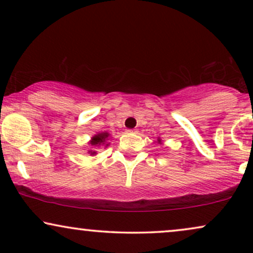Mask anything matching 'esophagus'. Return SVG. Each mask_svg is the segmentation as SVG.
Wrapping results in <instances>:
<instances>
[{
    "label": "esophagus",
    "instance_id": "34e87169",
    "mask_svg": "<svg viewBox=\"0 0 253 253\" xmlns=\"http://www.w3.org/2000/svg\"><path fill=\"white\" fill-rule=\"evenodd\" d=\"M127 132H128V133H138V130H136V129H128Z\"/></svg>",
    "mask_w": 253,
    "mask_h": 253
}]
</instances>
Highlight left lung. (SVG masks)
<instances>
[{
  "label": "left lung",
  "mask_w": 253,
  "mask_h": 253,
  "mask_svg": "<svg viewBox=\"0 0 253 253\" xmlns=\"http://www.w3.org/2000/svg\"><path fill=\"white\" fill-rule=\"evenodd\" d=\"M158 141H161V140H158Z\"/></svg>",
  "instance_id": "8db88e82"
}]
</instances>
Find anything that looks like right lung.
Returning <instances> with one entry per match:
<instances>
[{
	"mask_svg": "<svg viewBox=\"0 0 253 253\" xmlns=\"http://www.w3.org/2000/svg\"><path fill=\"white\" fill-rule=\"evenodd\" d=\"M108 136H109V133L108 132L97 133L96 135L92 136L91 140L89 141V144L91 145V146H94V147L101 146V145H106V146H108V144H106V141L108 140ZM89 153H90V155H95V153H96V151L90 150Z\"/></svg>",
	"mask_w": 253,
	"mask_h": 253,
	"instance_id": "add662e5",
	"label": "right lung"
}]
</instances>
